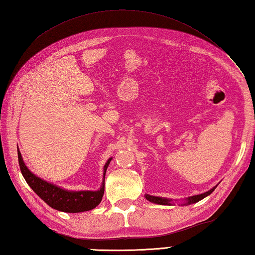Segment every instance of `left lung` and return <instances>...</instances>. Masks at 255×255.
<instances>
[{"instance_id": "1", "label": "left lung", "mask_w": 255, "mask_h": 255, "mask_svg": "<svg viewBox=\"0 0 255 255\" xmlns=\"http://www.w3.org/2000/svg\"><path fill=\"white\" fill-rule=\"evenodd\" d=\"M217 187V185H216L215 187H213L211 189H209V191L205 192L203 194H199V195H194V196H191V197H187L184 199V202L181 204V206H187V205H191V204H195L199 202V200L204 199L205 197H207L208 195H210L211 193H213L215 191V188ZM144 197L147 200H149V202L153 203V204H158V205H167V206H171L173 205V200L170 199V198H165V197H159V196H152V195H149V194H145Z\"/></svg>"}]
</instances>
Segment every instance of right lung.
Returning a JSON list of instances; mask_svg holds the SVG:
<instances>
[{
    "instance_id": "1",
    "label": "right lung",
    "mask_w": 255,
    "mask_h": 255,
    "mask_svg": "<svg viewBox=\"0 0 255 255\" xmlns=\"http://www.w3.org/2000/svg\"><path fill=\"white\" fill-rule=\"evenodd\" d=\"M17 154L20 172L23 174L25 181L30 186L32 191L44 200L47 205H49L51 208L59 211H63V213L74 214L94 209L101 203L105 189L106 170L111 163L112 158L108 159L104 165L103 182L99 191H69V189H64L35 175L26 166L18 147Z\"/></svg>"
}]
</instances>
